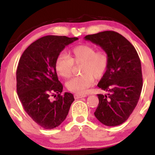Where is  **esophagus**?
I'll use <instances>...</instances> for the list:
<instances>
[{"label": "esophagus", "mask_w": 155, "mask_h": 155, "mask_svg": "<svg viewBox=\"0 0 155 155\" xmlns=\"http://www.w3.org/2000/svg\"><path fill=\"white\" fill-rule=\"evenodd\" d=\"M86 95L84 94H74V97H75V99H80V98H84V97H86Z\"/></svg>", "instance_id": "1"}]
</instances>
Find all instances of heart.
Returning a JSON list of instances; mask_svg holds the SVG:
<instances>
[{
  "label": "heart",
  "mask_w": 155,
  "mask_h": 155,
  "mask_svg": "<svg viewBox=\"0 0 155 155\" xmlns=\"http://www.w3.org/2000/svg\"><path fill=\"white\" fill-rule=\"evenodd\" d=\"M73 64H82V75L73 78L67 82L68 89L77 94H84L97 79L102 78L109 65V56L104 51H96L89 44H82L72 48L69 56L61 54L55 61V68L58 75L68 78L73 72Z\"/></svg>",
  "instance_id": "b5f03b06"
}]
</instances>
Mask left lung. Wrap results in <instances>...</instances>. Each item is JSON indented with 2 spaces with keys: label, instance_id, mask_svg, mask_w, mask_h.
<instances>
[{
  "label": "left lung",
  "instance_id": "1",
  "mask_svg": "<svg viewBox=\"0 0 155 155\" xmlns=\"http://www.w3.org/2000/svg\"><path fill=\"white\" fill-rule=\"evenodd\" d=\"M84 39L98 45L109 56V65L97 86L107 94H97L94 116L107 126L122 124L138 102L143 87L141 63L134 46L121 35L104 31Z\"/></svg>",
  "mask_w": 155,
  "mask_h": 155
}]
</instances>
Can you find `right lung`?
Listing matches in <instances>:
<instances>
[{
    "mask_svg": "<svg viewBox=\"0 0 155 155\" xmlns=\"http://www.w3.org/2000/svg\"><path fill=\"white\" fill-rule=\"evenodd\" d=\"M78 39L45 36L31 44L19 61L16 72L19 99L31 119L45 129L60 126L75 100L71 93L61 94L63 85L58 80L55 61L65 46ZM51 96L57 97L54 101Z\"/></svg>",
    "mask_w": 155,
    "mask_h": 155,
    "instance_id": "obj_1",
    "label": "right lung"
}]
</instances>
